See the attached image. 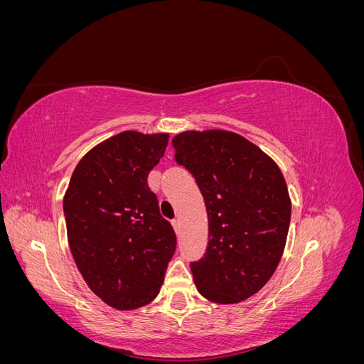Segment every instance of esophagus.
Segmentation results:
<instances>
[{
    "instance_id": "obj_1",
    "label": "esophagus",
    "mask_w": 364,
    "mask_h": 364,
    "mask_svg": "<svg viewBox=\"0 0 364 364\" xmlns=\"http://www.w3.org/2000/svg\"><path fill=\"white\" fill-rule=\"evenodd\" d=\"M171 225H173L176 232H179V230H181V220L179 218H173L171 220Z\"/></svg>"
}]
</instances>
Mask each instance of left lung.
<instances>
[{"label":"left lung","mask_w":364,"mask_h":364,"mask_svg":"<svg viewBox=\"0 0 364 364\" xmlns=\"http://www.w3.org/2000/svg\"><path fill=\"white\" fill-rule=\"evenodd\" d=\"M171 144L208 214L206 250L190 264L196 287L217 304L245 301L264 287L282 257L291 215L284 176L232 132H183Z\"/></svg>","instance_id":"1"}]
</instances>
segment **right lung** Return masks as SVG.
Here are the masks:
<instances>
[{
  "mask_svg": "<svg viewBox=\"0 0 364 364\" xmlns=\"http://www.w3.org/2000/svg\"><path fill=\"white\" fill-rule=\"evenodd\" d=\"M168 135L123 132L77 164L63 199L74 261L90 289L117 310H134L159 293L176 234L159 213L147 176Z\"/></svg>",
  "mask_w": 364,
  "mask_h": 364,
  "instance_id": "1",
  "label": "right lung"
}]
</instances>
